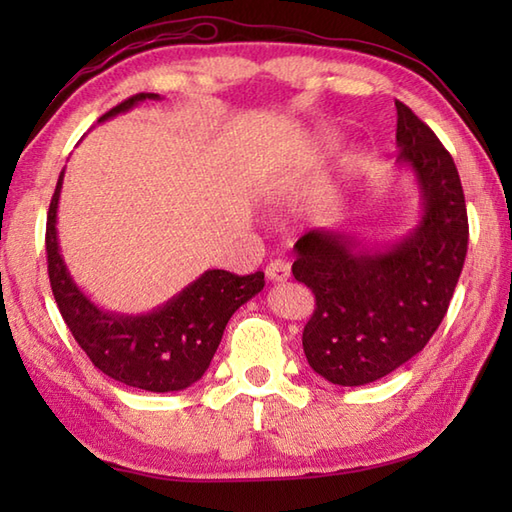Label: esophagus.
<instances>
[{
    "label": "esophagus",
    "instance_id": "1",
    "mask_svg": "<svg viewBox=\"0 0 512 512\" xmlns=\"http://www.w3.org/2000/svg\"><path fill=\"white\" fill-rule=\"evenodd\" d=\"M266 277L268 281H273V284H281V281H286L290 277V266L286 262H281V259H275V262H270L266 266Z\"/></svg>",
    "mask_w": 512,
    "mask_h": 512
}]
</instances>
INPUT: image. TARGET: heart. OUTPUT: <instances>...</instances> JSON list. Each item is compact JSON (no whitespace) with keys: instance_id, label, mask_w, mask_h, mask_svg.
<instances>
[{"instance_id":"heart-1","label":"heart","mask_w":512,"mask_h":512,"mask_svg":"<svg viewBox=\"0 0 512 512\" xmlns=\"http://www.w3.org/2000/svg\"><path fill=\"white\" fill-rule=\"evenodd\" d=\"M268 193H273V191H268Z\"/></svg>"}]
</instances>
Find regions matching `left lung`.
Returning a JSON list of instances; mask_svg holds the SVG:
<instances>
[{"label": "left lung", "mask_w": 512, "mask_h": 512, "mask_svg": "<svg viewBox=\"0 0 512 512\" xmlns=\"http://www.w3.org/2000/svg\"><path fill=\"white\" fill-rule=\"evenodd\" d=\"M398 167L411 171L420 220L385 246L343 228H314L295 244L292 275L317 308L303 328L310 367L334 385L374 383L416 356L438 330L469 244L458 169L438 136L396 101Z\"/></svg>", "instance_id": "obj_1"}]
</instances>
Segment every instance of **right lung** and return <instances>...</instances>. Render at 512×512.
<instances>
[{
  "instance_id": "obj_1",
  "label": "right lung",
  "mask_w": 512,
  "mask_h": 512,
  "mask_svg": "<svg viewBox=\"0 0 512 512\" xmlns=\"http://www.w3.org/2000/svg\"><path fill=\"white\" fill-rule=\"evenodd\" d=\"M158 94H136L103 114L114 118ZM63 171L54 189L46 253L52 295L72 336L90 356L94 367L118 383L145 391H182L204 376L222 341L228 319L239 306L264 290V273L239 277L226 270H206L167 303L143 314L103 310L76 286L61 255L57 233Z\"/></svg>"
}]
</instances>
